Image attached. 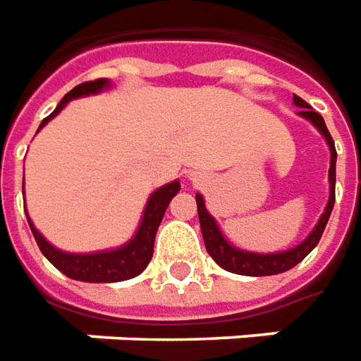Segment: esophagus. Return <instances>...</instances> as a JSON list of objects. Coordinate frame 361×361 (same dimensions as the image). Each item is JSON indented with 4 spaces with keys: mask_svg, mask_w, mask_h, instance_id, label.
Wrapping results in <instances>:
<instances>
[{
    "mask_svg": "<svg viewBox=\"0 0 361 361\" xmlns=\"http://www.w3.org/2000/svg\"><path fill=\"white\" fill-rule=\"evenodd\" d=\"M192 180H195V178H192Z\"/></svg>",
    "mask_w": 361,
    "mask_h": 361,
    "instance_id": "obj_1",
    "label": "esophagus"
}]
</instances>
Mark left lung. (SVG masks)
<instances>
[{
	"instance_id": "obj_1",
	"label": "left lung",
	"mask_w": 361,
	"mask_h": 361,
	"mask_svg": "<svg viewBox=\"0 0 361 361\" xmlns=\"http://www.w3.org/2000/svg\"><path fill=\"white\" fill-rule=\"evenodd\" d=\"M293 104L299 108L297 116L302 119L310 121L314 128L318 129V133L324 137L328 149H330V169H328V183H330V192H328V202L322 216L318 218L317 226L310 230V233L297 243L295 247H289L285 252L275 253H255L247 252V250H240L232 243L228 242V238L224 235L218 222L214 220V216L206 210L204 198L202 195H196V206H198V218H200V230H202V238H204L206 252L212 255V259L222 267V269L235 273V275H247V277H267V275H277V273H285V271L293 269L297 263L305 259L320 242L322 232L326 228L328 218L332 214L334 208V188H336V147L332 135L326 129V123L320 114H317L314 109L310 108L307 102L293 96Z\"/></svg>"
}]
</instances>
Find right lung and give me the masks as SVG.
<instances>
[{
  "label": "right lung",
  "mask_w": 361,
  "mask_h": 361,
  "mask_svg": "<svg viewBox=\"0 0 361 361\" xmlns=\"http://www.w3.org/2000/svg\"><path fill=\"white\" fill-rule=\"evenodd\" d=\"M109 88H111V82L108 78L78 84L76 88H72L62 98L61 104L56 106V109L52 111L51 116L41 121L37 131H41L52 118H56L71 100L92 96V94H100V92L109 90ZM178 190H180V180L178 178L153 190L151 196H149L147 204L143 208V216H141V222H139L133 238L123 245H119V247L102 250V252H62L56 245H52L43 233L35 228L33 220L29 218L27 210H25V214H27V222H29V228L33 232L39 250L66 277L84 281V283H118V281H128L137 277L139 273H143V269L149 265V261L153 257V243H155V233L159 230V224L165 216L166 206L175 198Z\"/></svg>",
  "instance_id": "right-lung-1"
}]
</instances>
